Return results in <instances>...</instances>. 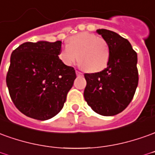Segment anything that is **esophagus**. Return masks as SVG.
<instances>
[{
    "mask_svg": "<svg viewBox=\"0 0 155 155\" xmlns=\"http://www.w3.org/2000/svg\"><path fill=\"white\" fill-rule=\"evenodd\" d=\"M76 74H77V75H82V73H81V71H79V70H76Z\"/></svg>",
    "mask_w": 155,
    "mask_h": 155,
    "instance_id": "esophagus-1",
    "label": "esophagus"
}]
</instances>
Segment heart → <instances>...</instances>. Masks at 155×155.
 Wrapping results in <instances>:
<instances>
[{
  "mask_svg": "<svg viewBox=\"0 0 155 155\" xmlns=\"http://www.w3.org/2000/svg\"><path fill=\"white\" fill-rule=\"evenodd\" d=\"M86 71L99 72L107 66L110 59V45L103 38L90 32H81L71 37L67 47L59 54V59L67 66H72L77 61Z\"/></svg>",
  "mask_w": 155,
  "mask_h": 155,
  "instance_id": "heart-1",
  "label": "heart"
}]
</instances>
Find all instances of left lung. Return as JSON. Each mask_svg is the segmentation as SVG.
I'll list each match as a JSON object with an SVG mask.
<instances>
[{"label":"left lung","instance_id":"1","mask_svg":"<svg viewBox=\"0 0 155 155\" xmlns=\"http://www.w3.org/2000/svg\"><path fill=\"white\" fill-rule=\"evenodd\" d=\"M110 45L107 68L96 73L85 74V100L93 111L102 116L118 114L129 105L138 84V56L130 43L117 33L98 29Z\"/></svg>","mask_w":155,"mask_h":155}]
</instances>
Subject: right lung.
Instances as JSON below:
<instances>
[{
	"label": "right lung",
	"instance_id": "obj_1",
	"mask_svg": "<svg viewBox=\"0 0 155 155\" xmlns=\"http://www.w3.org/2000/svg\"><path fill=\"white\" fill-rule=\"evenodd\" d=\"M61 44L27 42L12 53L6 85L15 107L27 117L44 121L62 110L76 74L59 59Z\"/></svg>",
	"mask_w": 155,
	"mask_h": 155
}]
</instances>
